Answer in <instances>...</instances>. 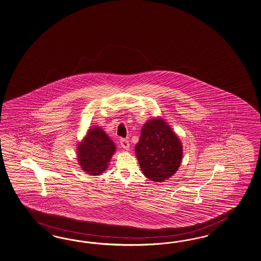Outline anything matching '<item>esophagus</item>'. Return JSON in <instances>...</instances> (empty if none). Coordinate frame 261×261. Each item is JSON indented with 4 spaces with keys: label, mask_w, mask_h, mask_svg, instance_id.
<instances>
[{
    "label": "esophagus",
    "mask_w": 261,
    "mask_h": 261,
    "mask_svg": "<svg viewBox=\"0 0 261 261\" xmlns=\"http://www.w3.org/2000/svg\"><path fill=\"white\" fill-rule=\"evenodd\" d=\"M120 145L121 147H123V148H125V149H127V148L129 147L128 141H127V139H124V138L120 139Z\"/></svg>",
    "instance_id": "esophagus-1"
}]
</instances>
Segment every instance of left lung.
Returning <instances> with one entry per match:
<instances>
[{
  "label": "left lung",
  "mask_w": 261,
  "mask_h": 261,
  "mask_svg": "<svg viewBox=\"0 0 261 261\" xmlns=\"http://www.w3.org/2000/svg\"><path fill=\"white\" fill-rule=\"evenodd\" d=\"M135 152L143 174L149 180L163 181L178 170L182 147L167 123L157 118L148 121L142 127Z\"/></svg>",
  "instance_id": "8db88e82"
}]
</instances>
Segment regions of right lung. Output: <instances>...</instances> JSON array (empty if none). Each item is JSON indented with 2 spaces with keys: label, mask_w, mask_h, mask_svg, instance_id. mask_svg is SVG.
Returning a JSON list of instances; mask_svg holds the SVG:
<instances>
[{
  "label": "right lung",
  "mask_w": 261,
  "mask_h": 261,
  "mask_svg": "<svg viewBox=\"0 0 261 261\" xmlns=\"http://www.w3.org/2000/svg\"><path fill=\"white\" fill-rule=\"evenodd\" d=\"M115 151L114 142L100 127L89 129L86 138L77 147L81 168L91 175H100Z\"/></svg>",
  "instance_id": "1"
}]
</instances>
